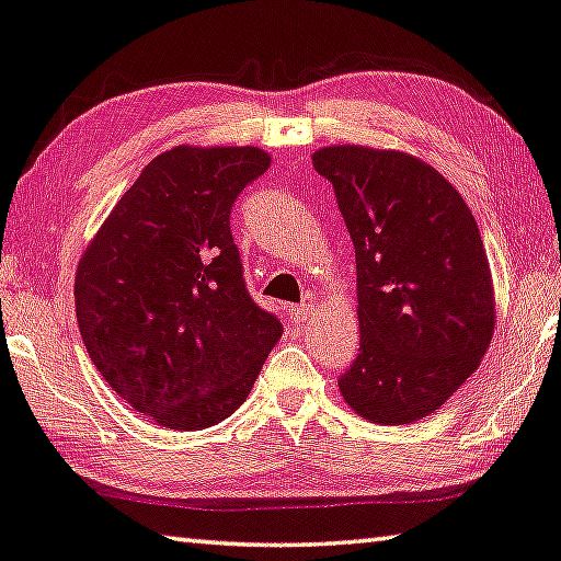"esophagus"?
<instances>
[{
	"label": "esophagus",
	"mask_w": 561,
	"mask_h": 561,
	"mask_svg": "<svg viewBox=\"0 0 561 561\" xmlns=\"http://www.w3.org/2000/svg\"><path fill=\"white\" fill-rule=\"evenodd\" d=\"M311 311H313V304H297V307H289V316H291V321L294 323H304L311 316Z\"/></svg>",
	"instance_id": "esophagus-1"
}]
</instances>
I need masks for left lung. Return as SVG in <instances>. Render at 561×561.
<instances>
[{"instance_id":"obj_1","label":"left lung","mask_w":561,"mask_h":561,"mask_svg":"<svg viewBox=\"0 0 561 561\" xmlns=\"http://www.w3.org/2000/svg\"><path fill=\"white\" fill-rule=\"evenodd\" d=\"M311 161L333 183L358 272L360 353L339 380L343 400L370 422H420L471 378L493 339V277L473 213L404 151L333 145Z\"/></svg>"}]
</instances>
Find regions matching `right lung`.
Returning a JSON list of instances; mask_svg holds the SVG:
<instances>
[{
    "instance_id": "1",
    "label": "right lung",
    "mask_w": 561,
    "mask_h": 561,
    "mask_svg": "<svg viewBox=\"0 0 561 561\" xmlns=\"http://www.w3.org/2000/svg\"><path fill=\"white\" fill-rule=\"evenodd\" d=\"M257 147L164 151L90 240L76 313L98 373L151 422L198 432L248 400L282 339L250 299L230 208L270 169Z\"/></svg>"
}]
</instances>
